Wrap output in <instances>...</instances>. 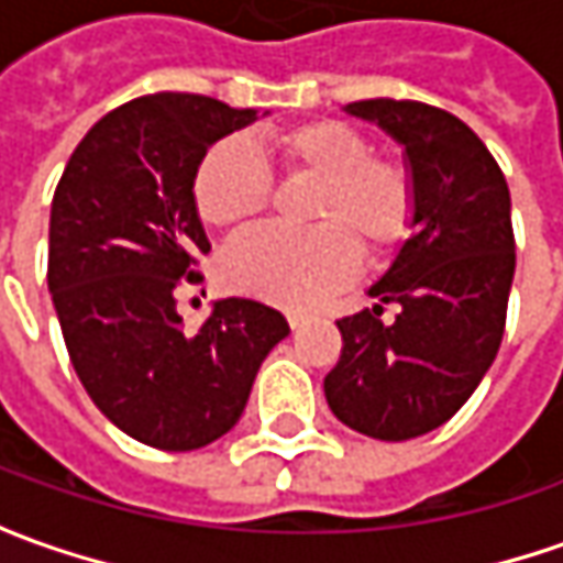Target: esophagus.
I'll return each mask as SVG.
<instances>
[{
	"label": "esophagus",
	"instance_id": "34e87169",
	"mask_svg": "<svg viewBox=\"0 0 563 563\" xmlns=\"http://www.w3.org/2000/svg\"><path fill=\"white\" fill-rule=\"evenodd\" d=\"M288 322H291V329H300V325L307 322V313H297V310H294V313H288Z\"/></svg>",
	"mask_w": 563,
	"mask_h": 563
}]
</instances>
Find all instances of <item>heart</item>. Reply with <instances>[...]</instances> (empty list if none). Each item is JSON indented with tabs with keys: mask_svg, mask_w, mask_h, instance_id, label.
I'll use <instances>...</instances> for the list:
<instances>
[{
	"mask_svg": "<svg viewBox=\"0 0 563 563\" xmlns=\"http://www.w3.org/2000/svg\"><path fill=\"white\" fill-rule=\"evenodd\" d=\"M269 153L294 178L319 181L316 231L256 228L222 256L228 288L282 307H310L351 282L357 247L385 256L410 234L417 194L410 172L369 156L366 137L344 121H303L269 137ZM272 194L266 163L247 137H228L206 153L194 175V203L206 225L253 222Z\"/></svg>",
	"mask_w": 563,
	"mask_h": 563,
	"instance_id": "1",
	"label": "heart"
}]
</instances>
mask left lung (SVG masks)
Returning a JSON list of instances; mask_svg holds the SVG:
<instances>
[{"label": "left lung", "mask_w": 563, "mask_h": 563, "mask_svg": "<svg viewBox=\"0 0 563 563\" xmlns=\"http://www.w3.org/2000/svg\"><path fill=\"white\" fill-rule=\"evenodd\" d=\"M347 115L382 128L413 178V234L369 285L373 310L338 319L341 360L325 376L338 420L378 442L448 422L488 373L514 282L510 190L486 143L451 112L410 99H360ZM382 302H398L382 323Z\"/></svg>", "instance_id": "1"}]
</instances>
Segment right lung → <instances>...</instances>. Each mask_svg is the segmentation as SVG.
<instances>
[{"label": "right lung", "instance_id": "right-lung-1", "mask_svg": "<svg viewBox=\"0 0 563 563\" xmlns=\"http://www.w3.org/2000/svg\"><path fill=\"white\" fill-rule=\"evenodd\" d=\"M269 115V112H263ZM260 119L197 93L131 99L77 143L49 212V294L87 395L131 439L194 451L222 439L288 338L260 300L225 297L197 332L175 307L209 253L194 175L212 143Z\"/></svg>", "mask_w": 563, "mask_h": 563}]
</instances>
